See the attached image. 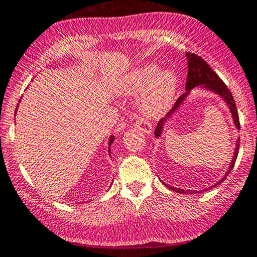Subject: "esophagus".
Listing matches in <instances>:
<instances>
[{
	"instance_id": "esophagus-1",
	"label": "esophagus",
	"mask_w": 257,
	"mask_h": 257,
	"mask_svg": "<svg viewBox=\"0 0 257 257\" xmlns=\"http://www.w3.org/2000/svg\"><path fill=\"white\" fill-rule=\"evenodd\" d=\"M136 126L145 134H152V125L147 120H144V119H138L136 123Z\"/></svg>"
}]
</instances>
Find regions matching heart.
Masks as SVG:
<instances>
[{"label": "heart", "mask_w": 257, "mask_h": 257, "mask_svg": "<svg viewBox=\"0 0 257 257\" xmlns=\"http://www.w3.org/2000/svg\"><path fill=\"white\" fill-rule=\"evenodd\" d=\"M179 79L172 69H162L157 63H145L132 69L120 82L124 94L142 93L139 110L148 118H157L170 109L177 98Z\"/></svg>", "instance_id": "b5f03b06"}]
</instances>
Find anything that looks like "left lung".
I'll return each instance as SVG.
<instances>
[{
	"mask_svg": "<svg viewBox=\"0 0 257 257\" xmlns=\"http://www.w3.org/2000/svg\"><path fill=\"white\" fill-rule=\"evenodd\" d=\"M186 59H188V77H186V83H185L186 92L178 98V100L175 102V104L173 105V108L170 109V112L165 115V118H163L162 120L158 123L157 128H155V132H154L155 138H160V137H162L165 124H167L168 120H169V119L178 112L179 108L184 104V102L186 100V98H188L189 94L191 93V89H194V88H196V87L201 88V89L210 90V92H212V93H215V94L219 95V97L221 98L225 103H226L227 107H229V110L231 112V116H232V120H234L235 126H236V129H239L240 131L239 114H237L236 104H235L234 97H232V94H231V92L229 90V88H227L226 85H225V83L219 78V76H217V74L215 73L211 68H210L209 64L206 63L203 58H200V57L196 56V54H194V53H186ZM239 145H240V138L237 139L236 144H235L234 155H232V159H231V162H230L229 168H227V172L225 173L224 177L220 179L216 184L211 185L210 188L203 189V190H189V189L188 190H184V189L169 186L168 184H165V185H167L169 189H172V190L177 191V193H180V194H196V193H200V191H205V190H208V189L214 188V186H216L217 184L222 183V181L225 180V178L229 175V173L231 172L232 168H234L235 162H236L237 154H239Z\"/></svg>",
	"mask_w": 257,
	"mask_h": 257,
	"instance_id": "1",
	"label": "left lung"
}]
</instances>
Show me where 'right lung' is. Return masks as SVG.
<instances>
[{"instance_id":"right-lung-1","label":"right lung","mask_w":257,"mask_h":257,"mask_svg":"<svg viewBox=\"0 0 257 257\" xmlns=\"http://www.w3.org/2000/svg\"><path fill=\"white\" fill-rule=\"evenodd\" d=\"M17 108H18V104H17ZM17 108H16V112H17ZM113 142H114V136H110L109 141H108V153H109V154H110V145H112Z\"/></svg>"}]
</instances>
